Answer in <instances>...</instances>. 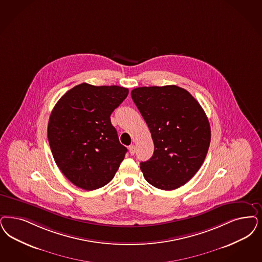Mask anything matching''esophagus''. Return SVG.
I'll use <instances>...</instances> for the list:
<instances>
[{"mask_svg": "<svg viewBox=\"0 0 262 262\" xmlns=\"http://www.w3.org/2000/svg\"><path fill=\"white\" fill-rule=\"evenodd\" d=\"M128 151H129V154H130L132 156H134L135 153H136V146H135V145H130V146L128 147Z\"/></svg>", "mask_w": 262, "mask_h": 262, "instance_id": "34e87169", "label": "esophagus"}]
</instances>
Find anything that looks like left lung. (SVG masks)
<instances>
[{
	"mask_svg": "<svg viewBox=\"0 0 262 262\" xmlns=\"http://www.w3.org/2000/svg\"><path fill=\"white\" fill-rule=\"evenodd\" d=\"M130 95L155 146L152 158L140 163L145 180L160 190L178 189L199 171L207 155L211 128L204 110L176 85L138 87Z\"/></svg>",
	"mask_w": 262,
	"mask_h": 262,
	"instance_id": "8db88e82",
	"label": "left lung"
}]
</instances>
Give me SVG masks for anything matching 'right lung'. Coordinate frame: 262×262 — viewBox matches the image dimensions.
Segmentation results:
<instances>
[{"mask_svg":"<svg viewBox=\"0 0 262 262\" xmlns=\"http://www.w3.org/2000/svg\"><path fill=\"white\" fill-rule=\"evenodd\" d=\"M127 94L120 86L82 83L56 103L47 137L55 163L76 187L97 190L115 176L127 149L120 143L110 115Z\"/></svg>","mask_w":262,"mask_h":262,"instance_id":"right-lung-1","label":"right lung"}]
</instances>
